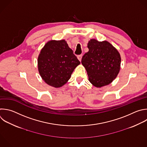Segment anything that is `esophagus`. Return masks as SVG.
<instances>
[{"label":"esophagus","mask_w":147,"mask_h":147,"mask_svg":"<svg viewBox=\"0 0 147 147\" xmlns=\"http://www.w3.org/2000/svg\"><path fill=\"white\" fill-rule=\"evenodd\" d=\"M82 55H78V57H77V58H78V59L81 62V59H82Z\"/></svg>","instance_id":"1"}]
</instances>
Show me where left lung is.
Returning <instances> with one entry per match:
<instances>
[{"mask_svg": "<svg viewBox=\"0 0 147 147\" xmlns=\"http://www.w3.org/2000/svg\"><path fill=\"white\" fill-rule=\"evenodd\" d=\"M89 51L82 58L89 82L95 87L108 85L117 77L121 58L117 49L109 41L90 39L88 43Z\"/></svg>", "mask_w": 147, "mask_h": 147, "instance_id": "left-lung-1", "label": "left lung"}]
</instances>
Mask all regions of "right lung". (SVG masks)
<instances>
[{
    "instance_id": "right-lung-1",
    "label": "right lung",
    "mask_w": 147,
    "mask_h": 147,
    "mask_svg": "<svg viewBox=\"0 0 147 147\" xmlns=\"http://www.w3.org/2000/svg\"><path fill=\"white\" fill-rule=\"evenodd\" d=\"M37 64L43 81L48 85L60 88L69 81L80 62L65 40H52L41 49Z\"/></svg>"
}]
</instances>
